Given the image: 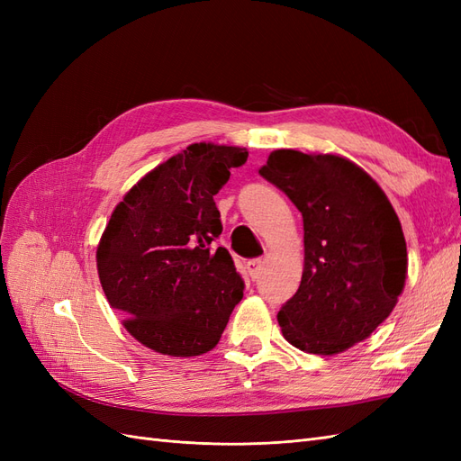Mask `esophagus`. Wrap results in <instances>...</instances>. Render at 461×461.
<instances>
[{
    "label": "esophagus",
    "mask_w": 461,
    "mask_h": 461,
    "mask_svg": "<svg viewBox=\"0 0 461 461\" xmlns=\"http://www.w3.org/2000/svg\"><path fill=\"white\" fill-rule=\"evenodd\" d=\"M261 259H252V261H248L246 263V267H248V275L252 276V281H256V278L259 276V273H261Z\"/></svg>",
    "instance_id": "obj_1"
}]
</instances>
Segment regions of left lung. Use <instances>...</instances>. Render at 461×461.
<instances>
[{"label":"left lung","mask_w":461,"mask_h":461,"mask_svg":"<svg viewBox=\"0 0 461 461\" xmlns=\"http://www.w3.org/2000/svg\"><path fill=\"white\" fill-rule=\"evenodd\" d=\"M259 175L303 217L302 283L276 317L283 337L319 356L366 340L394 310L408 273L406 239L386 194L332 153L275 149Z\"/></svg>","instance_id":"1"}]
</instances>
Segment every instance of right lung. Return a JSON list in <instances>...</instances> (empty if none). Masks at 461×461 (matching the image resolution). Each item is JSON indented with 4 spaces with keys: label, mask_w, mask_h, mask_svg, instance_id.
Here are the masks:
<instances>
[{
    "label": "right lung",
    "mask_w": 461,
    "mask_h": 461,
    "mask_svg": "<svg viewBox=\"0 0 461 461\" xmlns=\"http://www.w3.org/2000/svg\"><path fill=\"white\" fill-rule=\"evenodd\" d=\"M244 148L192 144L124 194L97 244L107 302L132 337L163 356L192 357L215 348L244 296L213 196Z\"/></svg>",
    "instance_id": "1"
}]
</instances>
